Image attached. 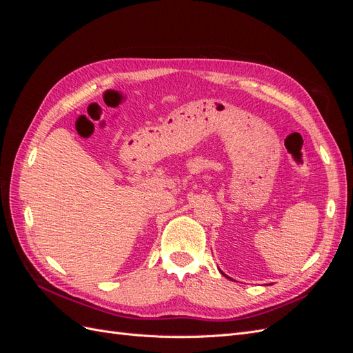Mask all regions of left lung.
Wrapping results in <instances>:
<instances>
[{
	"mask_svg": "<svg viewBox=\"0 0 353 353\" xmlns=\"http://www.w3.org/2000/svg\"><path fill=\"white\" fill-rule=\"evenodd\" d=\"M223 275H225V274H223ZM225 276H227V275H225ZM228 279H230V276H228Z\"/></svg>",
	"mask_w": 353,
	"mask_h": 353,
	"instance_id": "left-lung-1",
	"label": "left lung"
}]
</instances>
